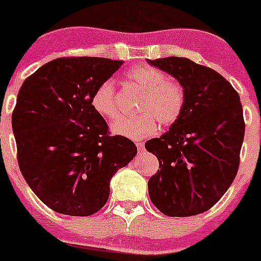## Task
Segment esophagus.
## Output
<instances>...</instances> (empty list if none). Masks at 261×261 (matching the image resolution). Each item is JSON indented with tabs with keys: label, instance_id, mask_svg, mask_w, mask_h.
<instances>
[{
	"label": "esophagus",
	"instance_id": "obj_1",
	"mask_svg": "<svg viewBox=\"0 0 261 261\" xmlns=\"http://www.w3.org/2000/svg\"><path fill=\"white\" fill-rule=\"evenodd\" d=\"M136 146H137V148H138V152H142L143 151V143L142 142H136Z\"/></svg>",
	"mask_w": 261,
	"mask_h": 261
}]
</instances>
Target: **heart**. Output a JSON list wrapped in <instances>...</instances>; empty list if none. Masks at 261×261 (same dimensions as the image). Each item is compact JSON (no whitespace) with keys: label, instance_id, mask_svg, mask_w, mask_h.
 Wrapping results in <instances>:
<instances>
[{"label":"heart","instance_id":"heart-1","mask_svg":"<svg viewBox=\"0 0 261 261\" xmlns=\"http://www.w3.org/2000/svg\"><path fill=\"white\" fill-rule=\"evenodd\" d=\"M126 76L132 83L145 91L138 115L125 116L113 124L111 129L118 136L132 140L153 135L158 120L163 125H172L180 118L186 105V92L179 83L168 81V75L150 65H138L129 69ZM93 110L108 120L120 114L113 81L108 79L96 87L91 96Z\"/></svg>","mask_w":261,"mask_h":261}]
</instances>
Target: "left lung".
Wrapping results in <instances>:
<instances>
[{"label":"left lung","instance_id":"8db88e82","mask_svg":"<svg viewBox=\"0 0 261 261\" xmlns=\"http://www.w3.org/2000/svg\"><path fill=\"white\" fill-rule=\"evenodd\" d=\"M147 61L174 76L186 92L180 118L145 143L160 168L148 180V195L168 217L201 214L222 198L238 172L245 136L240 96L224 76L190 59Z\"/></svg>","mask_w":261,"mask_h":261}]
</instances>
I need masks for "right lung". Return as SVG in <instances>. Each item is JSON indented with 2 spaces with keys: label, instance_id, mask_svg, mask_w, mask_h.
Returning a JSON list of instances; mask_svg holds the SVG:
<instances>
[{
  "label": "right lung",
  "instance_id": "right-lung-1",
  "mask_svg": "<svg viewBox=\"0 0 261 261\" xmlns=\"http://www.w3.org/2000/svg\"><path fill=\"white\" fill-rule=\"evenodd\" d=\"M123 61L60 58L24 81L12 111L17 163L37 197L54 212L88 217L106 203L110 179L137 155L129 138L110 136L91 105L96 87Z\"/></svg>",
  "mask_w": 261,
  "mask_h": 261
}]
</instances>
